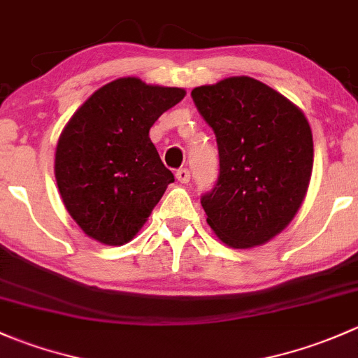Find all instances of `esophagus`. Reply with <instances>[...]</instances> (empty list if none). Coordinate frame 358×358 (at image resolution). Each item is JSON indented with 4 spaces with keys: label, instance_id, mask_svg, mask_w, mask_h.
Returning a JSON list of instances; mask_svg holds the SVG:
<instances>
[{
    "label": "esophagus",
    "instance_id": "34e87169",
    "mask_svg": "<svg viewBox=\"0 0 358 358\" xmlns=\"http://www.w3.org/2000/svg\"><path fill=\"white\" fill-rule=\"evenodd\" d=\"M176 178H178V180L179 182H182V184H186V182H189V178H191V172H189V169H179L178 172H176Z\"/></svg>",
    "mask_w": 358,
    "mask_h": 358
}]
</instances>
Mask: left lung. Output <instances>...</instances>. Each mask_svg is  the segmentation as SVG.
Wrapping results in <instances>:
<instances>
[{
  "instance_id": "obj_1",
  "label": "left lung",
  "mask_w": 358,
  "mask_h": 358,
  "mask_svg": "<svg viewBox=\"0 0 358 358\" xmlns=\"http://www.w3.org/2000/svg\"><path fill=\"white\" fill-rule=\"evenodd\" d=\"M219 148V178L201 196L206 222L233 248L267 243L307 193L314 141L303 112L252 77L191 91Z\"/></svg>"
}]
</instances>
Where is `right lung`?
Masks as SVG:
<instances>
[{
    "label": "right lung",
    "mask_w": 358,
    "mask_h": 358,
    "mask_svg": "<svg viewBox=\"0 0 358 358\" xmlns=\"http://www.w3.org/2000/svg\"><path fill=\"white\" fill-rule=\"evenodd\" d=\"M184 94L122 77L91 94L65 125L55 176L65 208L90 238L112 246L131 241L174 182L150 127Z\"/></svg>",
    "instance_id": "right-lung-1"
}]
</instances>
